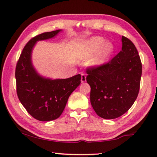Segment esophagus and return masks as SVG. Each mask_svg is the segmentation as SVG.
I'll return each instance as SVG.
<instances>
[{
    "instance_id": "1",
    "label": "esophagus",
    "mask_w": 157,
    "mask_h": 157,
    "mask_svg": "<svg viewBox=\"0 0 157 157\" xmlns=\"http://www.w3.org/2000/svg\"><path fill=\"white\" fill-rule=\"evenodd\" d=\"M81 82H86L85 74H84V73L81 74Z\"/></svg>"
}]
</instances>
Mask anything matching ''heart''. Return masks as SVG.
I'll return each mask as SVG.
<instances>
[{
	"label": "heart",
	"instance_id": "b5f03b06",
	"mask_svg": "<svg viewBox=\"0 0 157 157\" xmlns=\"http://www.w3.org/2000/svg\"><path fill=\"white\" fill-rule=\"evenodd\" d=\"M114 47L111 43H106L101 37H93L86 41L78 51V57L80 59L90 60L92 58L91 64L99 66L108 60L113 53Z\"/></svg>",
	"mask_w": 157,
	"mask_h": 157
}]
</instances>
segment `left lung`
Returning <instances> with one entry per match:
<instances>
[{
  "instance_id": "obj_1",
  "label": "left lung",
  "mask_w": 157,
  "mask_h": 157,
  "mask_svg": "<svg viewBox=\"0 0 157 157\" xmlns=\"http://www.w3.org/2000/svg\"><path fill=\"white\" fill-rule=\"evenodd\" d=\"M122 50L108 63L86 69L90 101L96 113L114 119L130 109L138 95L142 63L134 44L122 36Z\"/></svg>"
}]
</instances>
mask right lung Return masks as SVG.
<instances>
[{"label":"right lung","mask_w":157,"mask_h":157,"mask_svg":"<svg viewBox=\"0 0 157 157\" xmlns=\"http://www.w3.org/2000/svg\"><path fill=\"white\" fill-rule=\"evenodd\" d=\"M60 29L36 35L27 42L16 65L17 94L21 104L33 118L40 121L58 118L71 93L80 85L79 74L67 79L42 78L32 66V51L36 41L54 37Z\"/></svg>","instance_id":"add662e5"}]
</instances>
